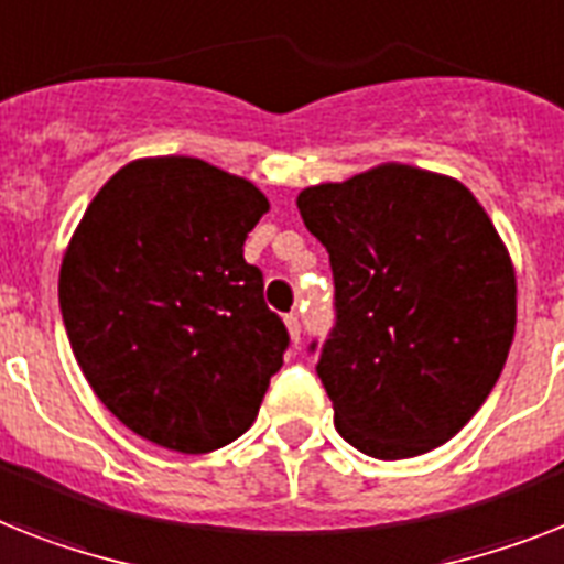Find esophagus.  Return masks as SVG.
Here are the masks:
<instances>
[{
  "instance_id": "34e87169",
  "label": "esophagus",
  "mask_w": 564,
  "mask_h": 564,
  "mask_svg": "<svg viewBox=\"0 0 564 564\" xmlns=\"http://www.w3.org/2000/svg\"><path fill=\"white\" fill-rule=\"evenodd\" d=\"M285 325H288V332H291V339L293 343H300L302 337V316L293 311V314L285 316Z\"/></svg>"
}]
</instances>
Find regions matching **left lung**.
Listing matches in <instances>:
<instances>
[{"instance_id": "1", "label": "left lung", "mask_w": 564, "mask_h": 564, "mask_svg": "<svg viewBox=\"0 0 564 564\" xmlns=\"http://www.w3.org/2000/svg\"><path fill=\"white\" fill-rule=\"evenodd\" d=\"M334 273V325L311 343L334 426L371 458H412L476 415L516 332V276L464 184L386 164L302 189Z\"/></svg>"}]
</instances>
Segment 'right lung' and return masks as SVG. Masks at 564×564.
<instances>
[{"label":"right lung","mask_w":564,"mask_h":564,"mask_svg":"<svg viewBox=\"0 0 564 564\" xmlns=\"http://www.w3.org/2000/svg\"><path fill=\"white\" fill-rule=\"evenodd\" d=\"M268 198L198 158H143L88 204L59 268L72 351L111 415L184 455L259 415L291 346L245 239Z\"/></svg>","instance_id":"1"}]
</instances>
